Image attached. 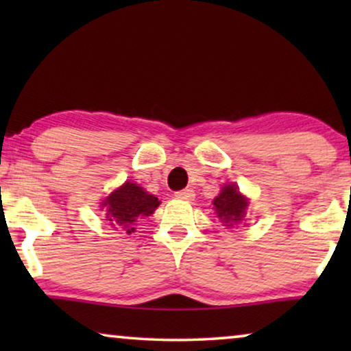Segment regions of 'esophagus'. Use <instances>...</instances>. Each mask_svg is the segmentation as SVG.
I'll return each mask as SVG.
<instances>
[{"instance_id": "obj_1", "label": "esophagus", "mask_w": 351, "mask_h": 351, "mask_svg": "<svg viewBox=\"0 0 351 351\" xmlns=\"http://www.w3.org/2000/svg\"><path fill=\"white\" fill-rule=\"evenodd\" d=\"M195 191L193 190H182V191H177L176 193V198L179 199H184V201H193L195 199Z\"/></svg>"}]
</instances>
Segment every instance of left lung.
Masks as SVG:
<instances>
[{"instance_id": "left-lung-1", "label": "left lung", "mask_w": 351, "mask_h": 351, "mask_svg": "<svg viewBox=\"0 0 351 351\" xmlns=\"http://www.w3.org/2000/svg\"><path fill=\"white\" fill-rule=\"evenodd\" d=\"M213 204L220 222H223L225 227H233L244 219L249 201L246 196L239 193L237 185L228 184L222 186L219 196L214 198Z\"/></svg>"}]
</instances>
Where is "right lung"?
Here are the masks:
<instances>
[{"mask_svg": "<svg viewBox=\"0 0 351 351\" xmlns=\"http://www.w3.org/2000/svg\"><path fill=\"white\" fill-rule=\"evenodd\" d=\"M158 206L160 201L155 195H150L134 182H124L102 201L100 210L105 213V220L110 227L134 233L137 219L152 215Z\"/></svg>", "mask_w": 351, "mask_h": 351, "instance_id": "add662e5", "label": "right lung"}]
</instances>
